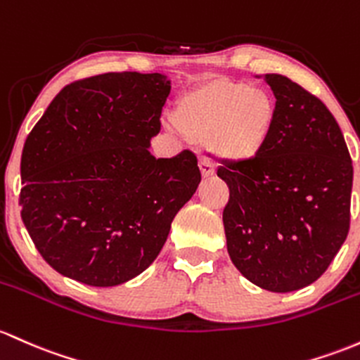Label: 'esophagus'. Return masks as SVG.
I'll use <instances>...</instances> for the list:
<instances>
[{"instance_id": "esophagus-1", "label": "esophagus", "mask_w": 360, "mask_h": 360, "mask_svg": "<svg viewBox=\"0 0 360 360\" xmlns=\"http://www.w3.org/2000/svg\"><path fill=\"white\" fill-rule=\"evenodd\" d=\"M200 171H201V176H203V177H210V176H213V174H215V165L212 164V160L208 159V157H201Z\"/></svg>"}]
</instances>
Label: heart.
Listing matches in <instances>:
<instances>
[{
  "label": "heart",
  "instance_id": "b5f03b06",
  "mask_svg": "<svg viewBox=\"0 0 360 360\" xmlns=\"http://www.w3.org/2000/svg\"><path fill=\"white\" fill-rule=\"evenodd\" d=\"M177 126L207 143L220 159L248 164L258 159L275 122L270 96L240 82L213 80L189 90L176 104Z\"/></svg>",
  "mask_w": 360,
  "mask_h": 360
}]
</instances>
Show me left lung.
<instances>
[{
    "instance_id": "1",
    "label": "left lung",
    "mask_w": 360,
    "mask_h": 360,
    "mask_svg": "<svg viewBox=\"0 0 360 360\" xmlns=\"http://www.w3.org/2000/svg\"><path fill=\"white\" fill-rule=\"evenodd\" d=\"M275 102L271 135L258 159L224 162L227 251L255 285L292 292L316 282L350 227L354 167L333 114L283 75L266 73Z\"/></svg>"
}]
</instances>
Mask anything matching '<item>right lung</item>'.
I'll use <instances>...</instances> for the list:
<instances>
[{
  "label": "right lung",
  "mask_w": 360,
  "mask_h": 360,
  "mask_svg": "<svg viewBox=\"0 0 360 360\" xmlns=\"http://www.w3.org/2000/svg\"><path fill=\"white\" fill-rule=\"evenodd\" d=\"M171 82L104 73L66 85L23 145L22 220L58 274L114 287L145 271L201 181L196 155L155 159Z\"/></svg>",
  "instance_id": "obj_1"
}]
</instances>
